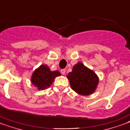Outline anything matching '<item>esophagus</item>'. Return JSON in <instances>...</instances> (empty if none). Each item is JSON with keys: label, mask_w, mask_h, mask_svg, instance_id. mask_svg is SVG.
Wrapping results in <instances>:
<instances>
[{"label": "esophagus", "mask_w": 130, "mask_h": 130, "mask_svg": "<svg viewBox=\"0 0 130 130\" xmlns=\"http://www.w3.org/2000/svg\"><path fill=\"white\" fill-rule=\"evenodd\" d=\"M62 75H65V73H66V70L65 69H61V71H60Z\"/></svg>", "instance_id": "1"}]
</instances>
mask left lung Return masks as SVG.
Instances as JSON below:
<instances>
[{"label":"left lung","mask_w":130,"mask_h":130,"mask_svg":"<svg viewBox=\"0 0 130 130\" xmlns=\"http://www.w3.org/2000/svg\"><path fill=\"white\" fill-rule=\"evenodd\" d=\"M66 77L69 80L71 88L77 94L84 96L94 93L99 81L96 73L82 62L74 65Z\"/></svg>","instance_id":"obj_1"}]
</instances>
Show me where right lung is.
Here are the masks:
<instances>
[{"instance_id":"obj_1","label":"right lung","mask_w":130,"mask_h":130,"mask_svg":"<svg viewBox=\"0 0 130 130\" xmlns=\"http://www.w3.org/2000/svg\"><path fill=\"white\" fill-rule=\"evenodd\" d=\"M60 75L58 71H51L47 65L42 64L32 73L31 82L38 90H42L50 87L55 78Z\"/></svg>"}]
</instances>
